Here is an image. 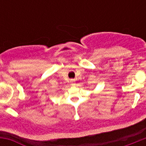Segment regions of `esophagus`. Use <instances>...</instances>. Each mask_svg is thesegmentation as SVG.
I'll list each match as a JSON object with an SVG mask.
<instances>
[{"instance_id": "1", "label": "esophagus", "mask_w": 146, "mask_h": 146, "mask_svg": "<svg viewBox=\"0 0 146 146\" xmlns=\"http://www.w3.org/2000/svg\"><path fill=\"white\" fill-rule=\"evenodd\" d=\"M70 82H71V85H73L75 84V81H73V80H71V81H70Z\"/></svg>"}]
</instances>
